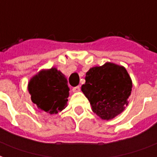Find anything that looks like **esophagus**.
Masks as SVG:
<instances>
[{"label": "esophagus", "mask_w": 157, "mask_h": 157, "mask_svg": "<svg viewBox=\"0 0 157 157\" xmlns=\"http://www.w3.org/2000/svg\"><path fill=\"white\" fill-rule=\"evenodd\" d=\"M81 90V87L80 86H75V87H73L72 89V91L73 92H78V91H80Z\"/></svg>", "instance_id": "obj_1"}]
</instances>
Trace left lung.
<instances>
[{
    "label": "left lung",
    "mask_w": 157,
    "mask_h": 157,
    "mask_svg": "<svg viewBox=\"0 0 157 157\" xmlns=\"http://www.w3.org/2000/svg\"><path fill=\"white\" fill-rule=\"evenodd\" d=\"M82 90L89 100L94 113L111 120L127 105L132 82L126 70L113 63L90 68L86 74Z\"/></svg>",
    "instance_id": "left-lung-1"
}]
</instances>
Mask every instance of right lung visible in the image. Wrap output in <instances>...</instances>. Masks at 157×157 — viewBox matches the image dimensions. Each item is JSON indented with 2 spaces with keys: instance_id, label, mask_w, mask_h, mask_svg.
Masks as SVG:
<instances>
[{
  "instance_id": "1",
  "label": "right lung",
  "mask_w": 157,
  "mask_h": 157,
  "mask_svg": "<svg viewBox=\"0 0 157 157\" xmlns=\"http://www.w3.org/2000/svg\"><path fill=\"white\" fill-rule=\"evenodd\" d=\"M31 101L40 111L56 114L67 106L69 88L65 75L56 68L41 71L28 84Z\"/></svg>"
}]
</instances>
